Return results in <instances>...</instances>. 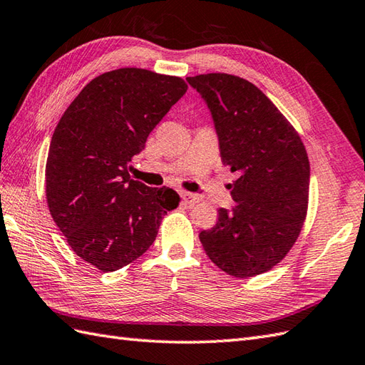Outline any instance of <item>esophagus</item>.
<instances>
[{
  "label": "esophagus",
  "instance_id": "obj_1",
  "mask_svg": "<svg viewBox=\"0 0 365 365\" xmlns=\"http://www.w3.org/2000/svg\"><path fill=\"white\" fill-rule=\"evenodd\" d=\"M180 196L183 199L185 203H188V205H194V203H197L200 199L197 194H192V192H186V191H182Z\"/></svg>",
  "mask_w": 365,
  "mask_h": 365
}]
</instances>
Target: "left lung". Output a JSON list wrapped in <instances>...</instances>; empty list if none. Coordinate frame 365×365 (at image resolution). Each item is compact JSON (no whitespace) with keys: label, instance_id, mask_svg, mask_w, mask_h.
Instances as JSON below:
<instances>
[{"label":"left lung","instance_id":"8db88e82","mask_svg":"<svg viewBox=\"0 0 365 365\" xmlns=\"http://www.w3.org/2000/svg\"><path fill=\"white\" fill-rule=\"evenodd\" d=\"M215 121L235 208L217 210V222L200 232L203 250L225 274H264L297 241L308 211L309 160L300 135L252 82L233 74L186 78Z\"/></svg>","mask_w":365,"mask_h":365}]
</instances>
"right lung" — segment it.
<instances>
[{
  "label": "right lung",
  "mask_w": 365,
  "mask_h": 365,
  "mask_svg": "<svg viewBox=\"0 0 365 365\" xmlns=\"http://www.w3.org/2000/svg\"><path fill=\"white\" fill-rule=\"evenodd\" d=\"M186 90L175 76L120 68L88 82L56 127L45 169L49 213L76 255L103 272L141 257L179 207L174 190L132 180L129 168Z\"/></svg>",
  "instance_id": "obj_1"
}]
</instances>
